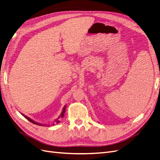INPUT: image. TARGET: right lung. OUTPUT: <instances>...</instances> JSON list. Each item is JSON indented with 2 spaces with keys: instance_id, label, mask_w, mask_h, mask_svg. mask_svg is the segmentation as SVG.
<instances>
[{
  "instance_id": "obj_1",
  "label": "right lung",
  "mask_w": 160,
  "mask_h": 160,
  "mask_svg": "<svg viewBox=\"0 0 160 160\" xmlns=\"http://www.w3.org/2000/svg\"><path fill=\"white\" fill-rule=\"evenodd\" d=\"M65 109H66V105H65L64 106V108H63V109H62V112H61V115L59 116V118H58L57 119H56V120H55V122L57 123H59L60 122H59V118H63V116H64V114H65ZM24 117H25L26 119H27L28 121H29V122H31V123H34V124H36V125H41V126H47V125H45V124H42V123H37V122H35V121L34 120H32V119H31V118H29L28 117H27V116H26L25 115H23L22 113H21ZM52 125H55L54 124V123H53V124Z\"/></svg>"
}]
</instances>
